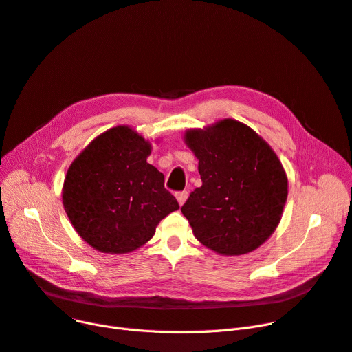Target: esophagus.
<instances>
[{"label": "esophagus", "mask_w": 352, "mask_h": 352, "mask_svg": "<svg viewBox=\"0 0 352 352\" xmlns=\"http://www.w3.org/2000/svg\"><path fill=\"white\" fill-rule=\"evenodd\" d=\"M188 190H182V192H177L175 196H176V199H177V202H179V205L182 206L183 204L186 202V199H188Z\"/></svg>", "instance_id": "34e87169"}]
</instances>
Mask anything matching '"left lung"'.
I'll return each instance as SVG.
<instances>
[{"label":"left lung","instance_id":"8db88e82","mask_svg":"<svg viewBox=\"0 0 352 352\" xmlns=\"http://www.w3.org/2000/svg\"><path fill=\"white\" fill-rule=\"evenodd\" d=\"M185 139L202 179L182 206L196 239L222 255L252 252L272 235L287 202L278 156L252 129L230 119L189 130Z\"/></svg>","mask_w":352,"mask_h":352}]
</instances>
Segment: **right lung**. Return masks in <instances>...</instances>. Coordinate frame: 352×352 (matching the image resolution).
I'll return each mask as SVG.
<instances>
[{"label":"right lung","mask_w":352,"mask_h":352,"mask_svg":"<svg viewBox=\"0 0 352 352\" xmlns=\"http://www.w3.org/2000/svg\"><path fill=\"white\" fill-rule=\"evenodd\" d=\"M150 144L130 127L96 138L67 172L63 204L78 235L104 254H127L179 209L164 176L146 162Z\"/></svg>","instance_id":"obj_1"}]
</instances>
